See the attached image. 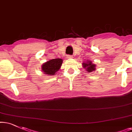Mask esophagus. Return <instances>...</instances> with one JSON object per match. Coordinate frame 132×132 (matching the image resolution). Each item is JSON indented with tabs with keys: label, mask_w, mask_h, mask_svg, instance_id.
<instances>
[{
	"label": "esophagus",
	"mask_w": 132,
	"mask_h": 132,
	"mask_svg": "<svg viewBox=\"0 0 132 132\" xmlns=\"http://www.w3.org/2000/svg\"><path fill=\"white\" fill-rule=\"evenodd\" d=\"M67 58L68 59H72V58H73V56L72 55H67Z\"/></svg>",
	"instance_id": "34e87169"
}]
</instances>
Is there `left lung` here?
<instances>
[{
  "label": "left lung",
  "instance_id": "1",
  "mask_svg": "<svg viewBox=\"0 0 132 132\" xmlns=\"http://www.w3.org/2000/svg\"><path fill=\"white\" fill-rule=\"evenodd\" d=\"M82 67L86 69V72H92L94 71L96 69V64L94 63H92V62L90 60L86 61V62H83L82 63Z\"/></svg>",
  "mask_w": 132,
  "mask_h": 132
}]
</instances>
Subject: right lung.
Returning <instances> with one entry per match:
<instances>
[{
  "label": "right lung",
  "mask_w": 132,
  "mask_h": 132,
  "mask_svg": "<svg viewBox=\"0 0 132 132\" xmlns=\"http://www.w3.org/2000/svg\"><path fill=\"white\" fill-rule=\"evenodd\" d=\"M63 63V60L61 59H55L47 61L44 63L42 66V71L43 73L48 75H55L57 72L60 69Z\"/></svg>",
  "instance_id": "obj_1"
}]
</instances>
